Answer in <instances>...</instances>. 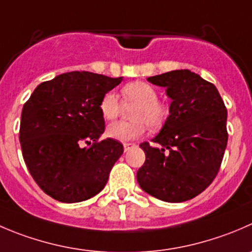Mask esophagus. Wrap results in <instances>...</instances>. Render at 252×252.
<instances>
[{"label":"esophagus","mask_w":252,"mask_h":252,"mask_svg":"<svg viewBox=\"0 0 252 252\" xmlns=\"http://www.w3.org/2000/svg\"><path fill=\"white\" fill-rule=\"evenodd\" d=\"M133 148H135V144L134 143H124V151H129Z\"/></svg>","instance_id":"esophagus-1"}]
</instances>
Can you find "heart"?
I'll return each instance as SVG.
<instances>
[{"label":"heart","mask_w":252,"mask_h":252,"mask_svg":"<svg viewBox=\"0 0 252 252\" xmlns=\"http://www.w3.org/2000/svg\"><path fill=\"white\" fill-rule=\"evenodd\" d=\"M122 97L131 109L133 122H114L107 126V135L119 141L140 138L146 126L153 130L161 128L168 116V108L158 99V90L144 81H134L122 87ZM99 112L107 121H113L121 114L122 102L116 94L107 92L99 101Z\"/></svg>","instance_id":"obj_1"}]
</instances>
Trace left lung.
I'll list each match as a JSON object with an SVG mask.
<instances>
[{"mask_svg": "<svg viewBox=\"0 0 252 252\" xmlns=\"http://www.w3.org/2000/svg\"><path fill=\"white\" fill-rule=\"evenodd\" d=\"M172 99L160 133L140 144L145 162L136 172L146 193L170 203L194 198L218 175L228 143L225 104L211 82L189 70L151 76Z\"/></svg>", "mask_w": 252, "mask_h": 252, "instance_id": "8db88e82", "label": "left lung"}]
</instances>
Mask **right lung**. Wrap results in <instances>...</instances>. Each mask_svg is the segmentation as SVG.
Segmentation results:
<instances>
[{
	"label": "right lung",
	"instance_id": "right-lung-1",
	"mask_svg": "<svg viewBox=\"0 0 252 252\" xmlns=\"http://www.w3.org/2000/svg\"><path fill=\"white\" fill-rule=\"evenodd\" d=\"M121 81L89 71L66 72L41 82L24 103L19 126L24 162L51 198L76 203L106 186L124 149L114 139L101 140L99 101Z\"/></svg>",
	"mask_w": 252,
	"mask_h": 252
}]
</instances>
